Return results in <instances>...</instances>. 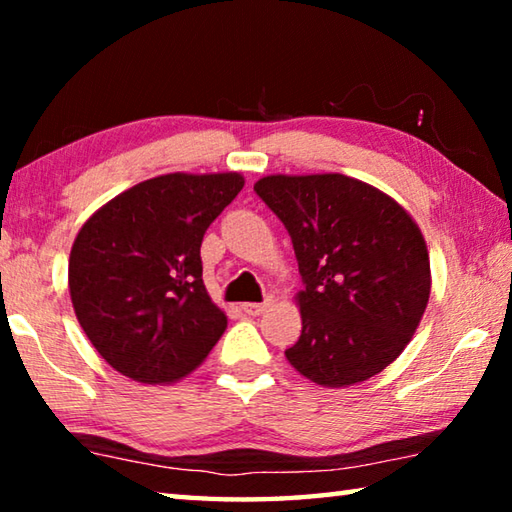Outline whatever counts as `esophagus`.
<instances>
[{"label":"esophagus","mask_w":512,"mask_h":512,"mask_svg":"<svg viewBox=\"0 0 512 512\" xmlns=\"http://www.w3.org/2000/svg\"><path fill=\"white\" fill-rule=\"evenodd\" d=\"M266 307H268V302H244V305H241V309H244L248 316L264 314Z\"/></svg>","instance_id":"34e87169"}]
</instances>
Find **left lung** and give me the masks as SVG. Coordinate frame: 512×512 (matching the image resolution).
Returning a JSON list of instances; mask_svg holds the SVG:
<instances>
[{
  "instance_id": "obj_1",
  "label": "left lung",
  "mask_w": 512,
  "mask_h": 512,
  "mask_svg": "<svg viewBox=\"0 0 512 512\" xmlns=\"http://www.w3.org/2000/svg\"><path fill=\"white\" fill-rule=\"evenodd\" d=\"M255 192L287 228L305 284L289 363L325 388L375 377L409 345L429 302L418 223L395 198L343 173H275Z\"/></svg>"
}]
</instances>
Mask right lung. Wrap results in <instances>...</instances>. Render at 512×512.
Masks as SVG:
<instances>
[{"label":"right lung","instance_id":"right-lung-1","mask_svg":"<svg viewBox=\"0 0 512 512\" xmlns=\"http://www.w3.org/2000/svg\"><path fill=\"white\" fill-rule=\"evenodd\" d=\"M244 176L164 173L99 207L69 253V296L85 336L121 375L173 384L228 327L203 284L205 230Z\"/></svg>","mask_w":512,"mask_h":512}]
</instances>
